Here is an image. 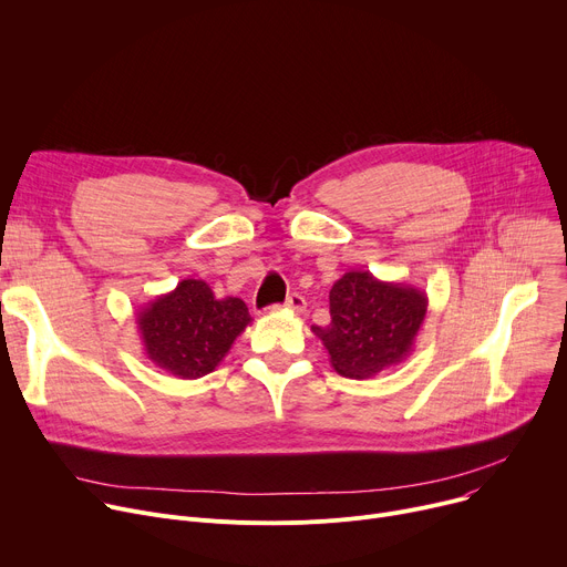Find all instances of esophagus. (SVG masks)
Here are the masks:
<instances>
[{
	"instance_id": "1",
	"label": "esophagus",
	"mask_w": 567,
	"mask_h": 567,
	"mask_svg": "<svg viewBox=\"0 0 567 567\" xmlns=\"http://www.w3.org/2000/svg\"><path fill=\"white\" fill-rule=\"evenodd\" d=\"M288 310H292V312H303L306 310V299L299 295V292H292V295H288V299H286V303H284Z\"/></svg>"
}]
</instances>
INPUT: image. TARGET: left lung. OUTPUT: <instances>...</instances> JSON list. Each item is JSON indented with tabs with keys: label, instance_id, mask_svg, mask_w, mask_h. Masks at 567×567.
<instances>
[{
	"label": "left lung",
	"instance_id": "obj_1",
	"mask_svg": "<svg viewBox=\"0 0 567 567\" xmlns=\"http://www.w3.org/2000/svg\"><path fill=\"white\" fill-rule=\"evenodd\" d=\"M331 322L312 327L331 364L347 379H369L412 351L427 312V295L410 284L381 281L371 272L342 275L331 292Z\"/></svg>",
	"mask_w": 567,
	"mask_h": 567
}]
</instances>
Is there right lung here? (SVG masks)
<instances>
[{
  "label": "right lung",
  "mask_w": 567,
  "mask_h": 567,
  "mask_svg": "<svg viewBox=\"0 0 567 567\" xmlns=\"http://www.w3.org/2000/svg\"><path fill=\"white\" fill-rule=\"evenodd\" d=\"M251 322L243 299H218L203 279H184L137 312L146 358L184 381L212 373Z\"/></svg>",
  "instance_id": "1"
}]
</instances>
